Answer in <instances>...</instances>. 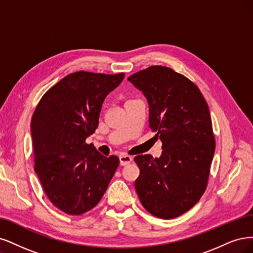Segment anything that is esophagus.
Here are the masks:
<instances>
[{
  "label": "esophagus",
  "instance_id": "obj_1",
  "mask_svg": "<svg viewBox=\"0 0 253 253\" xmlns=\"http://www.w3.org/2000/svg\"><path fill=\"white\" fill-rule=\"evenodd\" d=\"M130 162H132V158L130 156H127V154H123V156L120 157V164L121 166H125L129 164Z\"/></svg>",
  "mask_w": 253,
  "mask_h": 253
}]
</instances>
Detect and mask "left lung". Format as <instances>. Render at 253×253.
Masks as SVG:
<instances>
[{"instance_id":"8db88e82","label":"left lung","mask_w":253,"mask_h":253,"mask_svg":"<svg viewBox=\"0 0 253 253\" xmlns=\"http://www.w3.org/2000/svg\"><path fill=\"white\" fill-rule=\"evenodd\" d=\"M128 81L146 97L149 126L162 141V154L136 156L134 187L144 208L161 218L191 209L205 192L215 150L210 112L200 89L164 66H151Z\"/></svg>"}]
</instances>
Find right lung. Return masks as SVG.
<instances>
[{"mask_svg":"<svg viewBox=\"0 0 253 253\" xmlns=\"http://www.w3.org/2000/svg\"><path fill=\"white\" fill-rule=\"evenodd\" d=\"M125 75L78 71L63 78L39 102L31 119L35 171L53 205L80 215L97 205L120 164L86 138L99 125L105 97Z\"/></svg>","mask_w":253,"mask_h":253,"instance_id":"1","label":"right lung"}]
</instances>
